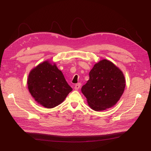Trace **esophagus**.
<instances>
[{
  "label": "esophagus",
  "mask_w": 151,
  "mask_h": 151,
  "mask_svg": "<svg viewBox=\"0 0 151 151\" xmlns=\"http://www.w3.org/2000/svg\"><path fill=\"white\" fill-rule=\"evenodd\" d=\"M81 86V83H77V84H76L75 85L74 89H75L76 90H78V89L80 88Z\"/></svg>",
  "instance_id": "obj_1"
}]
</instances>
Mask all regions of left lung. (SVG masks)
Returning <instances> with one entry per match:
<instances>
[{
    "label": "left lung",
    "instance_id": "obj_1",
    "mask_svg": "<svg viewBox=\"0 0 151 151\" xmlns=\"http://www.w3.org/2000/svg\"><path fill=\"white\" fill-rule=\"evenodd\" d=\"M89 79L81 88L89 106L95 111L109 108L120 99L125 88L122 72L106 59L96 63Z\"/></svg>",
    "mask_w": 151,
    "mask_h": 151
}]
</instances>
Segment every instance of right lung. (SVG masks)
<instances>
[{"label":"right lung","instance_id":"obj_1","mask_svg":"<svg viewBox=\"0 0 151 151\" xmlns=\"http://www.w3.org/2000/svg\"><path fill=\"white\" fill-rule=\"evenodd\" d=\"M28 86L36 101L47 108L58 106L72 91L62 71L48 61L40 63L30 72Z\"/></svg>","mask_w":151,"mask_h":151}]
</instances>
